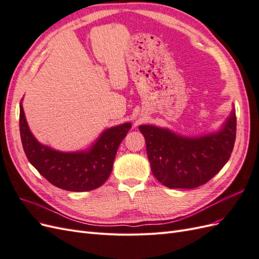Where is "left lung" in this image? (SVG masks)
<instances>
[{
  "label": "left lung",
  "mask_w": 259,
  "mask_h": 259,
  "mask_svg": "<svg viewBox=\"0 0 259 259\" xmlns=\"http://www.w3.org/2000/svg\"><path fill=\"white\" fill-rule=\"evenodd\" d=\"M152 174L168 188L192 189L206 184L230 159L236 142L234 110L216 134L178 136L166 128L140 125Z\"/></svg>",
  "instance_id": "1"
}]
</instances>
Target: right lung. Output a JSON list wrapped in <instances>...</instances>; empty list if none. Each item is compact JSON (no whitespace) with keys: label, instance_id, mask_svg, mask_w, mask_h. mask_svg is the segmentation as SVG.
<instances>
[{"label":"right lung","instance_id":"add662e5","mask_svg":"<svg viewBox=\"0 0 259 259\" xmlns=\"http://www.w3.org/2000/svg\"><path fill=\"white\" fill-rule=\"evenodd\" d=\"M20 137L29 162L45 179L60 189L82 192L103 185L110 176L115 154L131 123L106 130L88 151L60 152L41 145L30 132L20 104Z\"/></svg>","mask_w":259,"mask_h":259}]
</instances>
